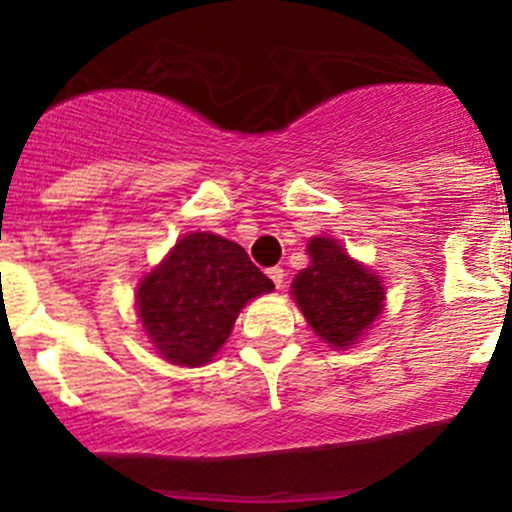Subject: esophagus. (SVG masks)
<instances>
[{"label": "esophagus", "mask_w": 512, "mask_h": 512, "mask_svg": "<svg viewBox=\"0 0 512 512\" xmlns=\"http://www.w3.org/2000/svg\"><path fill=\"white\" fill-rule=\"evenodd\" d=\"M267 275H270V280L275 282L277 289L285 285V270L282 267H272V270H267Z\"/></svg>", "instance_id": "esophagus-1"}]
</instances>
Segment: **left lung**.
Listing matches in <instances>:
<instances>
[{"label": "left lung", "mask_w": 512, "mask_h": 512, "mask_svg": "<svg viewBox=\"0 0 512 512\" xmlns=\"http://www.w3.org/2000/svg\"><path fill=\"white\" fill-rule=\"evenodd\" d=\"M307 255L312 262L292 282L294 302L329 347H352L384 312V285L332 237H312Z\"/></svg>", "instance_id": "left-lung-1"}]
</instances>
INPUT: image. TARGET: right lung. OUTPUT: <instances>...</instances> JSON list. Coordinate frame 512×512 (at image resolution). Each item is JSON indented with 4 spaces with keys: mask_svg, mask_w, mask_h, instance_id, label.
<instances>
[{
    "mask_svg": "<svg viewBox=\"0 0 512 512\" xmlns=\"http://www.w3.org/2000/svg\"><path fill=\"white\" fill-rule=\"evenodd\" d=\"M275 289L237 242L188 232L136 289V309L156 352L170 364L203 366L230 337L250 299Z\"/></svg>",
    "mask_w": 512,
    "mask_h": 512,
    "instance_id": "obj_1",
    "label": "right lung"
}]
</instances>
